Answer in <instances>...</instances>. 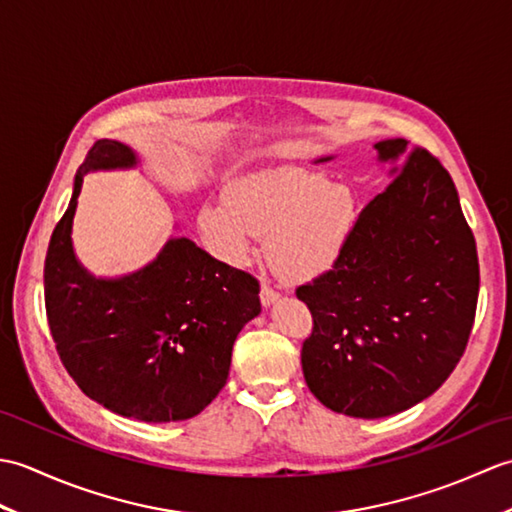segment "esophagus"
<instances>
[{"mask_svg":"<svg viewBox=\"0 0 512 512\" xmlns=\"http://www.w3.org/2000/svg\"><path fill=\"white\" fill-rule=\"evenodd\" d=\"M259 299H262L264 306H270V303H275L279 299V292L268 284V281H262V290H259Z\"/></svg>","mask_w":512,"mask_h":512,"instance_id":"esophagus-1","label":"esophagus"}]
</instances>
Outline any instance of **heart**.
<instances>
[{"instance_id":"b5f03b06","label":"heart","mask_w":512,"mask_h":512,"mask_svg":"<svg viewBox=\"0 0 512 512\" xmlns=\"http://www.w3.org/2000/svg\"><path fill=\"white\" fill-rule=\"evenodd\" d=\"M224 202L202 206L206 239L226 259L244 262L257 235H270V262L295 281L328 273L358 220V200L347 184L297 169L250 173L228 184Z\"/></svg>"}]
</instances>
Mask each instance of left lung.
Wrapping results in <instances>:
<instances>
[{
	"label": "left lung",
	"mask_w": 512,
	"mask_h": 512,
	"mask_svg": "<svg viewBox=\"0 0 512 512\" xmlns=\"http://www.w3.org/2000/svg\"><path fill=\"white\" fill-rule=\"evenodd\" d=\"M394 162L343 255L297 288L312 314L301 347L310 391L354 418H383L429 398L469 343L480 264L458 191L424 147L376 143Z\"/></svg>",
	"instance_id": "8db88e82"
}]
</instances>
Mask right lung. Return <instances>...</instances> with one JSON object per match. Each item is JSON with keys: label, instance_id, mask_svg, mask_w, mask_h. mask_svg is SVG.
<instances>
[{"label": "right lung", "instance_id": "obj_1", "mask_svg": "<svg viewBox=\"0 0 512 512\" xmlns=\"http://www.w3.org/2000/svg\"><path fill=\"white\" fill-rule=\"evenodd\" d=\"M134 165L132 149L103 138L76 171L43 266L48 325L85 396L125 418L187 420L226 385L237 334L262 312L259 281L187 237H171L156 262L134 275L85 273L70 237L83 176Z\"/></svg>", "mask_w": 512, "mask_h": 512}]
</instances>
